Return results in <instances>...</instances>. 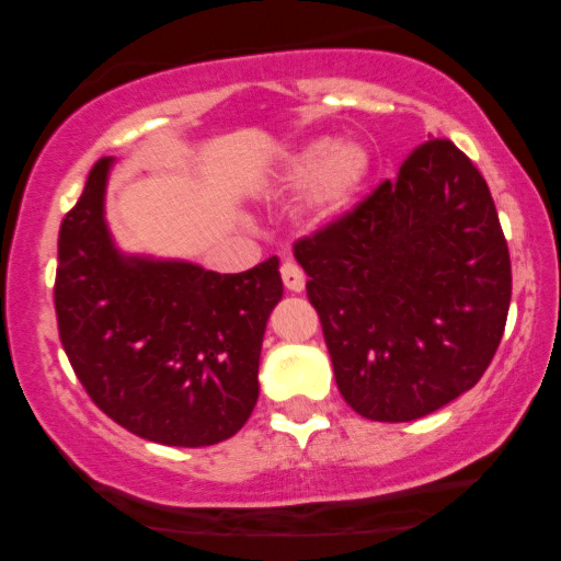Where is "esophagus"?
Returning <instances> with one entry per match:
<instances>
[{
  "label": "esophagus",
  "mask_w": 561,
  "mask_h": 561,
  "mask_svg": "<svg viewBox=\"0 0 561 561\" xmlns=\"http://www.w3.org/2000/svg\"><path fill=\"white\" fill-rule=\"evenodd\" d=\"M282 282H285L289 293H300L306 287V274H302V268L295 261H285L282 263Z\"/></svg>",
  "instance_id": "1"
}]
</instances>
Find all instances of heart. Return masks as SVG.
I'll return each mask as SVG.
<instances>
[{"mask_svg": "<svg viewBox=\"0 0 561 561\" xmlns=\"http://www.w3.org/2000/svg\"><path fill=\"white\" fill-rule=\"evenodd\" d=\"M366 173H369V156L362 145L317 139L293 158L287 184L308 186L317 182V205L324 214H337L356 195Z\"/></svg>", "mask_w": 561, "mask_h": 561, "instance_id": "obj_1", "label": "heart"}]
</instances>
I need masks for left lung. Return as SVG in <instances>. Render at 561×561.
<instances>
[{"label":"left lung","mask_w":561,"mask_h":561,"mask_svg":"<svg viewBox=\"0 0 561 561\" xmlns=\"http://www.w3.org/2000/svg\"><path fill=\"white\" fill-rule=\"evenodd\" d=\"M293 250L337 388L366 420L433 414L491 366L512 261L491 190L454 141H422L396 179Z\"/></svg>","instance_id":"8db88e82"}]
</instances>
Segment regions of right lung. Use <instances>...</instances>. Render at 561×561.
Returning a JSON list of instances; mask_svg holds the SVG:
<instances>
[{"mask_svg": "<svg viewBox=\"0 0 561 561\" xmlns=\"http://www.w3.org/2000/svg\"><path fill=\"white\" fill-rule=\"evenodd\" d=\"M96 160L57 237L55 311L76 377L113 422L163 446L199 448L242 430L259 401L261 343L282 298L279 259L242 274L124 259Z\"/></svg>", "mask_w": 561, "mask_h": 561, "instance_id": "obj_1", "label": "right lung"}]
</instances>
